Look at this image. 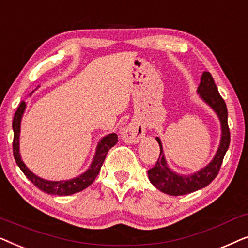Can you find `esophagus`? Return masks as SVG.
<instances>
[{"label":"esophagus","mask_w":248,"mask_h":248,"mask_svg":"<svg viewBox=\"0 0 248 248\" xmlns=\"http://www.w3.org/2000/svg\"><path fill=\"white\" fill-rule=\"evenodd\" d=\"M145 136V126L138 120H133L128 124L126 129L122 133V140L124 143H138Z\"/></svg>","instance_id":"34e87169"}]
</instances>
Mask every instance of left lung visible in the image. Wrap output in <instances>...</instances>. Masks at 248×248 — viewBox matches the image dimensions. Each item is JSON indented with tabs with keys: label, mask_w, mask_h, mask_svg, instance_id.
<instances>
[{
	"label": "left lung",
	"mask_w": 248,
	"mask_h": 248,
	"mask_svg": "<svg viewBox=\"0 0 248 248\" xmlns=\"http://www.w3.org/2000/svg\"><path fill=\"white\" fill-rule=\"evenodd\" d=\"M197 93L209 107L212 108L221 122V140L219 148H217L213 160L206 167L195 173L189 174V176H183V174L174 172L168 167L166 157H164L162 143H161L160 138L156 137L157 143L160 145V156H158L156 164L147 171L148 179L153 186L168 195H186V194L202 189L210 183H212L214 178L219 173L224 154L229 147L230 130L228 127L227 105L219 94L216 82L210 72H203L199 88H197Z\"/></svg>",
	"instance_id": "left-lung-1"
}]
</instances>
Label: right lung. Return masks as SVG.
Instances as JSON below:
<instances>
[{"mask_svg":"<svg viewBox=\"0 0 248 248\" xmlns=\"http://www.w3.org/2000/svg\"><path fill=\"white\" fill-rule=\"evenodd\" d=\"M31 95V94H29ZM26 108V102L22 101L18 108H16L15 117H13L12 122V128H13V156L18 167L20 168L22 172L32 184L35 185L38 189L47 194H52V195H58V196H68L72 195V194L78 193V191L84 190L85 188H87L90 185L93 184L95 178L97 177L98 172H100L102 164H103L105 156H107L108 150L111 147H113L115 144L118 143V135L117 134H108L107 136H104L102 140L98 141L96 152L93 157V162H92L91 167L85 171L84 173H81L80 176L72 178L69 180H60V181H51V180H45L43 178H39L36 176L35 173H32L31 170L26 167L24 161L21 160L20 156V151H19V137H20V124H21V119L22 114H24Z\"/></svg>","mask_w":248,"mask_h":248,"instance_id":"right-lung-1","label":"right lung"}]
</instances>
